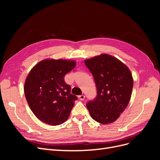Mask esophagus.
Wrapping results in <instances>:
<instances>
[{"instance_id": "obj_1", "label": "esophagus", "mask_w": 160, "mask_h": 160, "mask_svg": "<svg viewBox=\"0 0 160 160\" xmlns=\"http://www.w3.org/2000/svg\"><path fill=\"white\" fill-rule=\"evenodd\" d=\"M85 98V97L84 95H81L79 96V99H81V100H84Z\"/></svg>"}]
</instances>
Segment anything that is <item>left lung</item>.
Listing matches in <instances>:
<instances>
[{"label": "left lung", "instance_id": "8db88e82", "mask_svg": "<svg viewBox=\"0 0 160 160\" xmlns=\"http://www.w3.org/2000/svg\"><path fill=\"white\" fill-rule=\"evenodd\" d=\"M97 87L96 98L87 103L89 113L102 124L114 122L127 108L132 93L133 79L124 63L108 54L85 60Z\"/></svg>", "mask_w": 160, "mask_h": 160}]
</instances>
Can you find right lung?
<instances>
[{
    "label": "right lung",
    "mask_w": 160,
    "mask_h": 160,
    "mask_svg": "<svg viewBox=\"0 0 160 160\" xmlns=\"http://www.w3.org/2000/svg\"><path fill=\"white\" fill-rule=\"evenodd\" d=\"M76 65L75 61L45 59L33 67L24 86L30 109L42 122L58 125L69 117L77 96L71 94V86L65 76Z\"/></svg>",
    "instance_id": "1"
}]
</instances>
